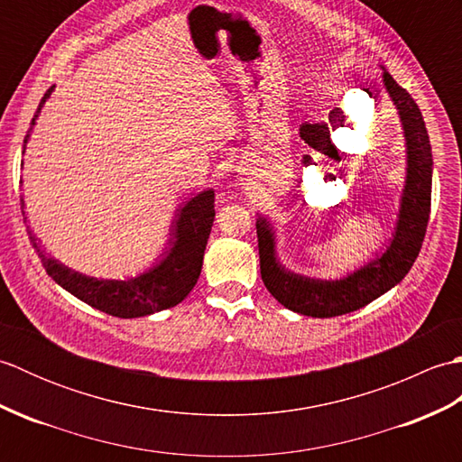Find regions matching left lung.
<instances>
[{"instance_id": "1", "label": "left lung", "mask_w": 462, "mask_h": 462, "mask_svg": "<svg viewBox=\"0 0 462 462\" xmlns=\"http://www.w3.org/2000/svg\"><path fill=\"white\" fill-rule=\"evenodd\" d=\"M383 85L397 106L407 146L405 189L401 194L395 234L387 250L365 266L339 280L308 278L282 266L276 256V234L266 216H258V250L263 286L283 308L310 318H336L356 311L395 288L413 266L423 244L433 184V154L427 126L417 103L387 71Z\"/></svg>"}]
</instances>
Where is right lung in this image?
<instances>
[{
	"label": "right lung",
	"instance_id": "right-lung-1",
	"mask_svg": "<svg viewBox=\"0 0 462 462\" xmlns=\"http://www.w3.org/2000/svg\"><path fill=\"white\" fill-rule=\"evenodd\" d=\"M51 93L53 87L43 95L42 103H39L35 116L32 119V129ZM32 129L27 131L23 143L29 141ZM23 208L25 202L22 199L23 222H27V214ZM214 214L216 212L212 189L192 196V199L179 210L174 222L171 224V248L164 252V258L151 270H146L136 278L129 280H99L67 268L65 263L55 260L53 256H49L45 248L42 246V240L35 236L29 226L27 234L39 260L43 263L45 272L59 283V286L67 290L69 293H73V296L79 298L81 301L89 303L95 310H101L115 318L131 319L174 308L176 303H180L192 291L202 270V258L206 242H208L212 230Z\"/></svg>",
	"mask_w": 462,
	"mask_h": 462
}]
</instances>
